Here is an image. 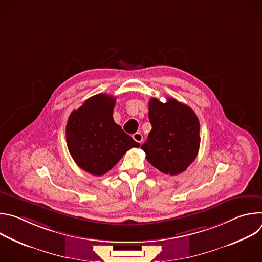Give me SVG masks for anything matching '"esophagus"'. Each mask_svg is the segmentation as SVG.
Wrapping results in <instances>:
<instances>
[{
    "instance_id": "obj_1",
    "label": "esophagus",
    "mask_w": 262,
    "mask_h": 262,
    "mask_svg": "<svg viewBox=\"0 0 262 262\" xmlns=\"http://www.w3.org/2000/svg\"><path fill=\"white\" fill-rule=\"evenodd\" d=\"M133 139H134L136 142H138V143L141 144L142 141H143V136H142L141 133H136V134L133 135Z\"/></svg>"
}]
</instances>
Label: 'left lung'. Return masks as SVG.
<instances>
[{
    "label": "left lung",
    "instance_id": "obj_1",
    "mask_svg": "<svg viewBox=\"0 0 262 262\" xmlns=\"http://www.w3.org/2000/svg\"><path fill=\"white\" fill-rule=\"evenodd\" d=\"M148 117L152 125L141 146L147 161L167 175L186 170L196 159L200 146V124L195 112L174 98L149 100Z\"/></svg>",
    "mask_w": 262,
    "mask_h": 262
}]
</instances>
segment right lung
Returning <instances> with one entry per match:
<instances>
[{
  "instance_id": "add662e5",
  "label": "right lung",
  "mask_w": 262,
  "mask_h": 262,
  "mask_svg": "<svg viewBox=\"0 0 262 262\" xmlns=\"http://www.w3.org/2000/svg\"><path fill=\"white\" fill-rule=\"evenodd\" d=\"M116 98L96 94L71 112L66 125L68 150L84 171L101 176L113 168L124 154L139 147L113 118Z\"/></svg>"
}]
</instances>
